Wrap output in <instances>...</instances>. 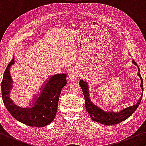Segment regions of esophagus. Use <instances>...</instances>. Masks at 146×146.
<instances>
[{"mask_svg":"<svg viewBox=\"0 0 146 146\" xmlns=\"http://www.w3.org/2000/svg\"><path fill=\"white\" fill-rule=\"evenodd\" d=\"M78 72L77 70H72L69 72L68 73V77L70 80H72V81H74L76 80L78 78Z\"/></svg>","mask_w":146,"mask_h":146,"instance_id":"1","label":"esophagus"}]
</instances>
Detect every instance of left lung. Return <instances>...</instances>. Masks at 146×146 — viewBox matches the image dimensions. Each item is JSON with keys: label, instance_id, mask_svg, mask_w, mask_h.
Masks as SVG:
<instances>
[{"label": "left lung", "instance_id": "left-lung-1", "mask_svg": "<svg viewBox=\"0 0 146 146\" xmlns=\"http://www.w3.org/2000/svg\"><path fill=\"white\" fill-rule=\"evenodd\" d=\"M132 63L138 67L136 62L133 60L132 61ZM137 76L140 78L141 80L140 87L141 88V90H142V94H141L139 100L137 101V102L135 104L131 106L125 108L121 110L120 111H117V112H114V111H105L102 109H101L100 108L93 104V103L91 102L90 98L88 85L87 82H86V81L82 80H81L80 81L79 84L83 92L84 96L86 109L88 113H89L90 116L91 117V119L93 121H97V122L102 123V124L111 125L117 124V123H119L121 122V121L125 120L127 117H129L130 115H132V113L134 112L135 110L138 107L139 104H140V102L143 96V79L141 76L140 73H139V67Z\"/></svg>", "mask_w": 146, "mask_h": 146}]
</instances>
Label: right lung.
Here are the masks:
<instances>
[{
	"label": "right lung",
	"mask_w": 146,
	"mask_h": 146,
	"mask_svg": "<svg viewBox=\"0 0 146 146\" xmlns=\"http://www.w3.org/2000/svg\"><path fill=\"white\" fill-rule=\"evenodd\" d=\"M15 63V58L7 66L1 82L2 98L8 111L20 122L33 127H44L50 123L56 114L58 103L62 89L66 85L65 74H55L49 78L42 86L40 94L33 100L32 107L18 106L10 98L13 88V80L10 74L11 66Z\"/></svg>",
	"instance_id": "add662e5"
}]
</instances>
